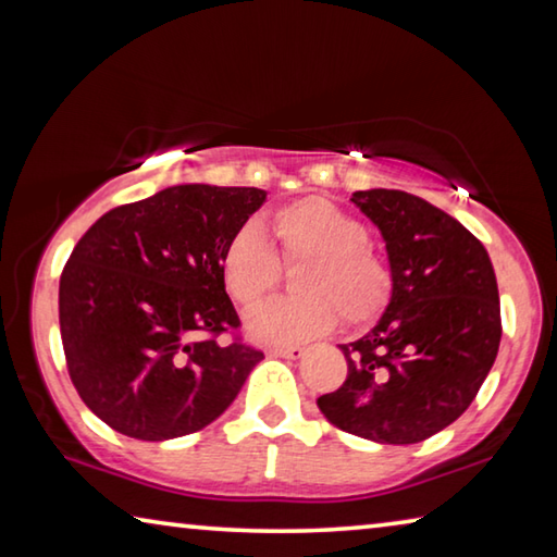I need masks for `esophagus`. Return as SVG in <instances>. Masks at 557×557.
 Instances as JSON below:
<instances>
[{"label":"esophagus","instance_id":"1","mask_svg":"<svg viewBox=\"0 0 557 557\" xmlns=\"http://www.w3.org/2000/svg\"><path fill=\"white\" fill-rule=\"evenodd\" d=\"M268 354L280 356V358H295V361H297V358L305 356V348H301V346H272Z\"/></svg>","mask_w":557,"mask_h":557}]
</instances>
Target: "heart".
Here are the masks:
<instances>
[{
	"mask_svg": "<svg viewBox=\"0 0 557 557\" xmlns=\"http://www.w3.org/2000/svg\"><path fill=\"white\" fill-rule=\"evenodd\" d=\"M287 260L307 258L297 287L305 295L275 297L245 314V329L265 344L307 342L329 332L336 309L346 322H366L388 295V270L369 245L366 225L319 196L292 201L272 215ZM223 282L240 305H256L280 280V258L258 223L233 233L221 260Z\"/></svg>",
	"mask_w": 557,
	"mask_h": 557,
	"instance_id": "obj_1",
	"label": "heart"
}]
</instances>
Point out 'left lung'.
I'll use <instances>...</instances> for the list:
<instances>
[{"label":"left lung","mask_w":557,"mask_h":557,"mask_svg":"<svg viewBox=\"0 0 557 557\" xmlns=\"http://www.w3.org/2000/svg\"><path fill=\"white\" fill-rule=\"evenodd\" d=\"M351 201L383 235L391 299L369 334L342 344L346 381L317 405L356 437L414 445L451 425L492 371L496 275L484 245L420 196L369 188Z\"/></svg>","instance_id":"1"}]
</instances>
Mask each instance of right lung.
Segmentation results:
<instances>
[{
  "label": "right lung",
  "mask_w": 557,
  "mask_h": 557,
  "mask_svg": "<svg viewBox=\"0 0 557 557\" xmlns=\"http://www.w3.org/2000/svg\"><path fill=\"white\" fill-rule=\"evenodd\" d=\"M265 199L256 186H169L100 215L73 248L59 285L65 361L83 403L120 435L203 430L262 361L215 336L240 326L223 250Z\"/></svg>",
  "instance_id": "right-lung-1"
}]
</instances>
